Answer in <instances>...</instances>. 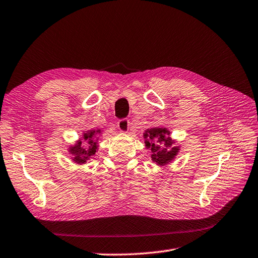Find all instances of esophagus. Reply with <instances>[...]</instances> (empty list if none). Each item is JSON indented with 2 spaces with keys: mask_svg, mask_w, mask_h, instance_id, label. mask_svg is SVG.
I'll list each match as a JSON object with an SVG mask.
<instances>
[{
  "mask_svg": "<svg viewBox=\"0 0 258 258\" xmlns=\"http://www.w3.org/2000/svg\"><path fill=\"white\" fill-rule=\"evenodd\" d=\"M129 120L128 119H120L118 122H117V127H118L119 131L123 132V134H127L129 131Z\"/></svg>",
  "mask_w": 258,
  "mask_h": 258,
  "instance_id": "obj_1",
  "label": "esophagus"
}]
</instances>
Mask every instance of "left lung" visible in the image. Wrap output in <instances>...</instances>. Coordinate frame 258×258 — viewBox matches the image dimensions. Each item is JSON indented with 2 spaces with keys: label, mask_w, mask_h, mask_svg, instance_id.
I'll use <instances>...</instances> for the list:
<instances>
[{
  "label": "left lung",
  "mask_w": 258,
  "mask_h": 258,
  "mask_svg": "<svg viewBox=\"0 0 258 258\" xmlns=\"http://www.w3.org/2000/svg\"><path fill=\"white\" fill-rule=\"evenodd\" d=\"M170 130L163 127L146 129L143 134L144 144L150 150L153 162L159 167H165L172 162L179 153V146H175L176 141L170 137Z\"/></svg>",
  "instance_id": "left-lung-1"
}]
</instances>
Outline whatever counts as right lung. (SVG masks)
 <instances>
[{
    "label": "right lung",
    "instance_id": "right-lung-1",
    "mask_svg": "<svg viewBox=\"0 0 258 258\" xmlns=\"http://www.w3.org/2000/svg\"><path fill=\"white\" fill-rule=\"evenodd\" d=\"M101 135L102 130L99 128L83 131L82 137L76 140L74 145H70L68 148V152L72 156V161L80 166L90 161L99 150V139Z\"/></svg>",
    "mask_w": 258,
    "mask_h": 258
}]
</instances>
